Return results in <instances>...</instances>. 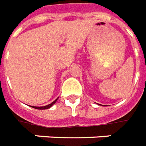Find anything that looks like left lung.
<instances>
[{
  "label": "left lung",
  "mask_w": 146,
  "mask_h": 146,
  "mask_svg": "<svg viewBox=\"0 0 146 146\" xmlns=\"http://www.w3.org/2000/svg\"><path fill=\"white\" fill-rule=\"evenodd\" d=\"M100 106H101V105H100Z\"/></svg>",
  "instance_id": "8db88e82"
}]
</instances>
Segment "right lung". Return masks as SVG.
<instances>
[{
	"instance_id": "obj_1",
	"label": "right lung",
	"mask_w": 146,
	"mask_h": 146,
	"mask_svg": "<svg viewBox=\"0 0 146 146\" xmlns=\"http://www.w3.org/2000/svg\"><path fill=\"white\" fill-rule=\"evenodd\" d=\"M58 99H59V98H57L56 100H54V101H53V102H52V103L47 105V106H40V107H38V106H31V107H32V108H36V109H40V110H43V109H47V108H50V107H52V106H53V105H54L55 103H56V101H57V100H58Z\"/></svg>"
}]
</instances>
